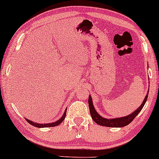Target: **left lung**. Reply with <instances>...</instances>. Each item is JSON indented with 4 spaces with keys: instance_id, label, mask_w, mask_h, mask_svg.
<instances>
[{
    "instance_id": "8db88e82",
    "label": "left lung",
    "mask_w": 159,
    "mask_h": 159,
    "mask_svg": "<svg viewBox=\"0 0 159 159\" xmlns=\"http://www.w3.org/2000/svg\"><path fill=\"white\" fill-rule=\"evenodd\" d=\"M148 93H149V91L147 92V95L144 98L143 101L141 103L140 107L135 110L133 113H131L129 115L123 117H119V118H113V119H107L104 117L101 116L100 114L96 111V110L94 107L93 103H92V96L89 95V110H90V114L93 120L97 124H98L99 125L102 126H106V127H113V128H122L125 127V126L128 125V124H130L134 119L137 116V114L140 112V110H142V108L143 107V106L145 105L146 101H147V98H148Z\"/></svg>"
}]
</instances>
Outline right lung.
Instances as JSON below:
<instances>
[{
    "label": "right lung",
    "instance_id": "1",
    "mask_svg": "<svg viewBox=\"0 0 159 159\" xmlns=\"http://www.w3.org/2000/svg\"><path fill=\"white\" fill-rule=\"evenodd\" d=\"M66 112H67V108H66L65 113H64L63 115H62V116L61 117V118L58 119V120H57L56 122H52V123H44V124H40V123H37V122H32L31 120H29V119H26V121L28 122L29 124L32 125L33 126H34V127H37V128H47V127H55V126H57L58 125H60L61 123L64 121V119H65V116H66Z\"/></svg>",
    "mask_w": 159,
    "mask_h": 159
}]
</instances>
